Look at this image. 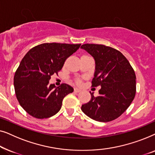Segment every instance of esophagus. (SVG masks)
<instances>
[{
  "label": "esophagus",
  "instance_id": "obj_1",
  "mask_svg": "<svg viewBox=\"0 0 155 155\" xmlns=\"http://www.w3.org/2000/svg\"><path fill=\"white\" fill-rule=\"evenodd\" d=\"M81 92V90H80V89H78V88H75V89H74V92L78 93V92Z\"/></svg>",
  "mask_w": 155,
  "mask_h": 155
}]
</instances>
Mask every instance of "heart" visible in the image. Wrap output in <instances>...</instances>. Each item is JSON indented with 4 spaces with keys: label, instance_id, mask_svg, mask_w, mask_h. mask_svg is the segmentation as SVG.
<instances>
[{
    "label": "heart",
    "instance_id": "heart-1",
    "mask_svg": "<svg viewBox=\"0 0 155 155\" xmlns=\"http://www.w3.org/2000/svg\"><path fill=\"white\" fill-rule=\"evenodd\" d=\"M84 56H81V57H84ZM75 82H76V83H77V84H81L82 80H80V79H76V80H75Z\"/></svg>",
    "mask_w": 155,
    "mask_h": 155
}]
</instances>
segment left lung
Listing matches in <instances>:
<instances>
[{
  "label": "left lung",
  "instance_id": "left-lung-1",
  "mask_svg": "<svg viewBox=\"0 0 155 155\" xmlns=\"http://www.w3.org/2000/svg\"><path fill=\"white\" fill-rule=\"evenodd\" d=\"M82 48L96 63L92 87L101 86L99 95L82 105L83 113L93 120L109 122L119 117L132 103L136 92V76L127 58L115 48L102 44H84Z\"/></svg>",
  "mask_w": 155,
  "mask_h": 155
}]
</instances>
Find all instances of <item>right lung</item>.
<instances>
[{
  "label": "right lung",
  "mask_w": 155,
  "mask_h": 155,
  "mask_svg": "<svg viewBox=\"0 0 155 155\" xmlns=\"http://www.w3.org/2000/svg\"><path fill=\"white\" fill-rule=\"evenodd\" d=\"M81 44L44 43L31 48L14 75L16 97L21 107L36 118H47L60 111L64 97L73 88L63 83L49 84L51 75L62 69L66 59Z\"/></svg>",
  "instance_id": "right-lung-1"
}]
</instances>
